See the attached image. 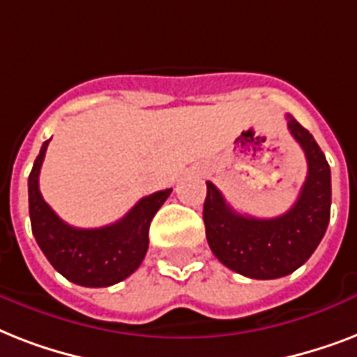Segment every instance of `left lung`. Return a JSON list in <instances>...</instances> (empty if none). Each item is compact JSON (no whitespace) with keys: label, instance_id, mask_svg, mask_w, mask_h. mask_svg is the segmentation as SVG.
<instances>
[{"label":"left lung","instance_id":"1","mask_svg":"<svg viewBox=\"0 0 357 357\" xmlns=\"http://www.w3.org/2000/svg\"><path fill=\"white\" fill-rule=\"evenodd\" d=\"M287 128L307 159L298 200L276 218L234 211L207 181L204 224L209 248L222 265L254 280H276L302 266L326 234L332 206V174L313 135L287 114Z\"/></svg>","mask_w":357,"mask_h":357}]
</instances>
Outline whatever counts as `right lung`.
<instances>
[{
    "label": "right lung",
    "mask_w": 357,
    "mask_h": 357,
    "mask_svg": "<svg viewBox=\"0 0 357 357\" xmlns=\"http://www.w3.org/2000/svg\"><path fill=\"white\" fill-rule=\"evenodd\" d=\"M46 140L29 174V217L36 243L53 268L83 287H109L131 276L148 252L151 218L172 189L144 196L119 222L103 228L81 229L55 215L38 189V176L46 155Z\"/></svg>",
    "instance_id": "obj_1"
}]
</instances>
